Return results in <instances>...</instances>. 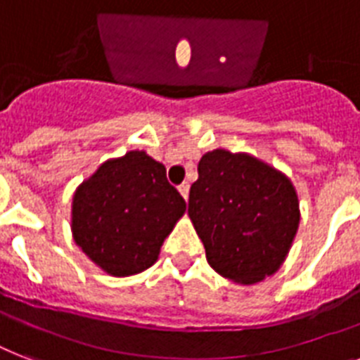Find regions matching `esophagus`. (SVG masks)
I'll return each instance as SVG.
<instances>
[{
    "label": "esophagus",
    "instance_id": "esophagus-1",
    "mask_svg": "<svg viewBox=\"0 0 360 360\" xmlns=\"http://www.w3.org/2000/svg\"><path fill=\"white\" fill-rule=\"evenodd\" d=\"M179 192H181V195L185 198V200H188V192H190L188 183H183V185H179Z\"/></svg>",
    "mask_w": 360,
    "mask_h": 360
}]
</instances>
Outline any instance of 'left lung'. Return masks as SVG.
Listing matches in <instances>:
<instances>
[{
	"mask_svg": "<svg viewBox=\"0 0 360 360\" xmlns=\"http://www.w3.org/2000/svg\"><path fill=\"white\" fill-rule=\"evenodd\" d=\"M188 216L220 276L251 285L283 264L300 224L296 190L246 153L209 151L190 186Z\"/></svg>",
	"mask_w": 360,
	"mask_h": 360,
	"instance_id": "8db88e82",
	"label": "left lung"
}]
</instances>
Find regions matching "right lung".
Masks as SVG:
<instances>
[{
	"label": "right lung",
	"instance_id": "1",
	"mask_svg": "<svg viewBox=\"0 0 360 360\" xmlns=\"http://www.w3.org/2000/svg\"><path fill=\"white\" fill-rule=\"evenodd\" d=\"M186 203L166 168L129 151L98 168L72 205L74 240L107 274L125 277L150 268Z\"/></svg>",
	"mask_w": 360,
	"mask_h": 360
}]
</instances>
